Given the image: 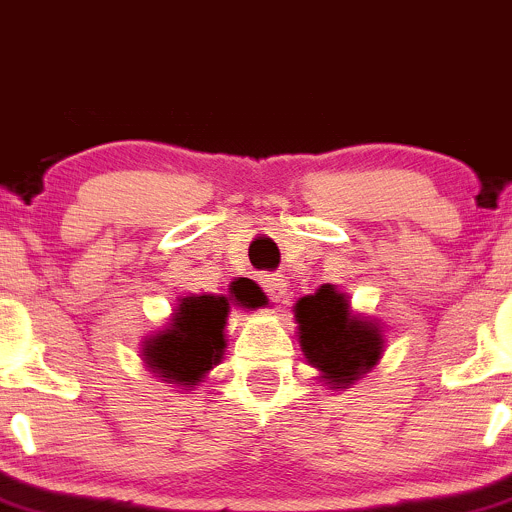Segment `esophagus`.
Instances as JSON below:
<instances>
[{"label": "esophagus", "instance_id": "1", "mask_svg": "<svg viewBox=\"0 0 512 512\" xmlns=\"http://www.w3.org/2000/svg\"><path fill=\"white\" fill-rule=\"evenodd\" d=\"M261 286H264V291L269 294L271 301H286V279L281 274H264L261 276Z\"/></svg>", "mask_w": 512, "mask_h": 512}]
</instances>
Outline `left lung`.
<instances>
[{
  "mask_svg": "<svg viewBox=\"0 0 512 512\" xmlns=\"http://www.w3.org/2000/svg\"><path fill=\"white\" fill-rule=\"evenodd\" d=\"M301 352L311 367L326 374V384H352L377 364L382 334L372 321L349 311L347 296L321 286L296 304Z\"/></svg>",
  "mask_w": 512,
  "mask_h": 512,
  "instance_id": "obj_1",
  "label": "left lung"
}]
</instances>
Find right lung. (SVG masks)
<instances>
[{
    "label": "right lung",
    "instance_id": "1",
    "mask_svg": "<svg viewBox=\"0 0 512 512\" xmlns=\"http://www.w3.org/2000/svg\"><path fill=\"white\" fill-rule=\"evenodd\" d=\"M231 301L248 309L266 304L264 294L253 284L233 286V299L211 294L186 296L175 309L173 324L145 344L143 357L150 369L165 377V382H201L203 374L221 362L226 349L223 326Z\"/></svg>",
    "mask_w": 512,
    "mask_h": 512
}]
</instances>
